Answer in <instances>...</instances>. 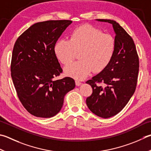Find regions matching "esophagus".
Segmentation results:
<instances>
[{"label":"esophagus","instance_id":"obj_1","mask_svg":"<svg viewBox=\"0 0 151 151\" xmlns=\"http://www.w3.org/2000/svg\"><path fill=\"white\" fill-rule=\"evenodd\" d=\"M75 84H76V86H80V85L82 84V82H80L79 81H77V80H76V81H75Z\"/></svg>","mask_w":151,"mask_h":151}]
</instances>
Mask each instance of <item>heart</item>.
Returning <instances> with one entry per match:
<instances>
[{"instance_id":"1","label":"heart","mask_w":151,"mask_h":151,"mask_svg":"<svg viewBox=\"0 0 151 151\" xmlns=\"http://www.w3.org/2000/svg\"><path fill=\"white\" fill-rule=\"evenodd\" d=\"M116 42L110 34L100 29L84 25L70 32L69 40L60 39L54 46L56 58L67 65L79 53V61L68 65L64 69L65 75L76 79H84L93 71L101 72L113 59Z\"/></svg>"}]
</instances>
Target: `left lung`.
<instances>
[{
	"instance_id": "obj_1",
	"label": "left lung",
	"mask_w": 151,
	"mask_h": 151,
	"mask_svg": "<svg viewBox=\"0 0 151 151\" xmlns=\"http://www.w3.org/2000/svg\"><path fill=\"white\" fill-rule=\"evenodd\" d=\"M97 20L113 25L116 49L109 65L86 81L92 88L86 105L97 116L107 119L120 113L134 93L139 61L134 40L119 23L111 19Z\"/></svg>"
}]
</instances>
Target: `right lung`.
<instances>
[{"label": "right lung", "instance_id": "1", "mask_svg": "<svg viewBox=\"0 0 151 151\" xmlns=\"http://www.w3.org/2000/svg\"><path fill=\"white\" fill-rule=\"evenodd\" d=\"M70 20H49L35 23L17 38L14 46L11 76L23 107L35 116H55L64 97L75 87V80H56L63 72L54 52L61 35Z\"/></svg>", "mask_w": 151, "mask_h": 151}]
</instances>
